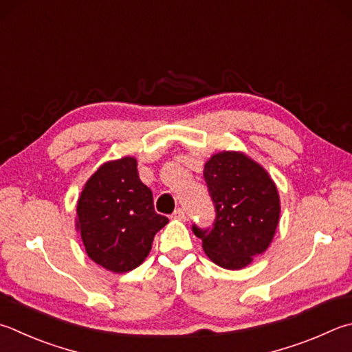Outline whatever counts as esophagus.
Returning a JSON list of instances; mask_svg holds the SVG:
<instances>
[{"instance_id":"1","label":"esophagus","mask_w":352,"mask_h":352,"mask_svg":"<svg viewBox=\"0 0 352 352\" xmlns=\"http://www.w3.org/2000/svg\"><path fill=\"white\" fill-rule=\"evenodd\" d=\"M172 219L175 220H184L186 219V215H184V210L183 209H177L174 214H172Z\"/></svg>"}]
</instances>
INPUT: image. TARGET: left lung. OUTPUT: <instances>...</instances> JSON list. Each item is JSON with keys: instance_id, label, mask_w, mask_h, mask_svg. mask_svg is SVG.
Returning <instances> with one entry per match:
<instances>
[{"instance_id": "obj_1", "label": "left lung", "mask_w": 352, "mask_h": 352, "mask_svg": "<svg viewBox=\"0 0 352 352\" xmlns=\"http://www.w3.org/2000/svg\"><path fill=\"white\" fill-rule=\"evenodd\" d=\"M204 182L215 208L212 228L192 231L208 257L225 270H241L271 245L278 225L276 183L241 152H219L204 164Z\"/></svg>"}]
</instances>
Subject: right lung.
<instances>
[{
  "mask_svg": "<svg viewBox=\"0 0 352 352\" xmlns=\"http://www.w3.org/2000/svg\"><path fill=\"white\" fill-rule=\"evenodd\" d=\"M168 221L155 212L152 190L140 180L133 157L100 166L76 206V229L87 255L117 274L143 263L155 234Z\"/></svg>",
  "mask_w": 352,
  "mask_h": 352,
  "instance_id": "add662e5",
  "label": "right lung"
}]
</instances>
